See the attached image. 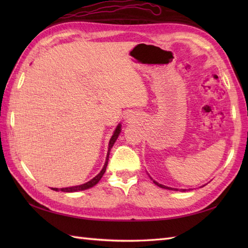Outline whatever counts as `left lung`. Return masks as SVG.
Instances as JSON below:
<instances>
[{
    "mask_svg": "<svg viewBox=\"0 0 248 248\" xmlns=\"http://www.w3.org/2000/svg\"><path fill=\"white\" fill-rule=\"evenodd\" d=\"M150 177V176H149ZM150 179L152 181H154V183L155 184V186H157L159 187H162V188H166V189H170V191H180V192H186V188H181V189H179V188H173V187H170V186H163V184H161V183H159V182H156L155 180H154V179H152L151 177H150Z\"/></svg>",
    "mask_w": 248,
    "mask_h": 248,
    "instance_id": "obj_1",
    "label": "left lung"
}]
</instances>
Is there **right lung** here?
Returning a JSON list of instances; mask_svg holds the SVG:
<instances>
[{
  "mask_svg": "<svg viewBox=\"0 0 248 248\" xmlns=\"http://www.w3.org/2000/svg\"><path fill=\"white\" fill-rule=\"evenodd\" d=\"M120 132H121V124H118V125H117V127H116V129H115V131H114L112 138H110V140H109L108 150L107 159H105L104 165H103V167H102L101 171H100L96 177L93 178L92 180H89V181L86 182V183L80 184V186H69V187H62V188H60V189L56 188V187H52V189H53V191H56V192L62 191V192H65V193H73V192H78V191H85V189H88V188H91V187L96 186V184L100 181V179H101L102 176L104 175L105 170H107V166H108V156H109V151H110V149H112V147H113V145L115 144V141L117 140Z\"/></svg>",
  "mask_w": 248,
  "mask_h": 248,
  "instance_id": "right-lung-1",
  "label": "right lung"
}]
</instances>
